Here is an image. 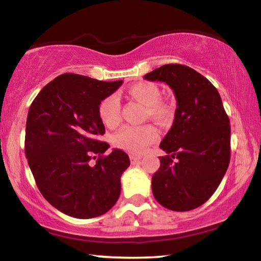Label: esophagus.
Segmentation results:
<instances>
[{
	"instance_id": "esophagus-1",
	"label": "esophagus",
	"mask_w": 261,
	"mask_h": 261,
	"mask_svg": "<svg viewBox=\"0 0 261 261\" xmlns=\"http://www.w3.org/2000/svg\"><path fill=\"white\" fill-rule=\"evenodd\" d=\"M140 156L139 155H135V154H131L130 155V161L132 165H135V163H138L140 161Z\"/></svg>"
}]
</instances>
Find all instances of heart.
Segmentation results:
<instances>
[{
	"label": "heart",
	"instance_id": "b5f03b06",
	"mask_svg": "<svg viewBox=\"0 0 261 261\" xmlns=\"http://www.w3.org/2000/svg\"><path fill=\"white\" fill-rule=\"evenodd\" d=\"M129 93L136 100L146 106V114L154 120L166 122L170 120L173 108L161 102L160 90L152 83H137L129 88ZM99 117L105 125L113 127L120 122L121 103L116 94L102 99L98 108ZM159 138L158 130L153 125L124 126L114 135L113 140L117 147L131 153H140Z\"/></svg>",
	"mask_w": 261,
	"mask_h": 261
}]
</instances>
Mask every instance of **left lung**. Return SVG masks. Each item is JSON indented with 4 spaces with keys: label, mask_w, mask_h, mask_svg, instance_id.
Masks as SVG:
<instances>
[{
    "label": "left lung",
    "mask_w": 261,
    "mask_h": 261,
    "mask_svg": "<svg viewBox=\"0 0 261 261\" xmlns=\"http://www.w3.org/2000/svg\"><path fill=\"white\" fill-rule=\"evenodd\" d=\"M174 91L177 108L161 141L167 153L152 177V191L168 210L187 212L210 199L230 161V122L208 79L182 64H166L144 76Z\"/></svg>",
    "instance_id": "obj_1"
}]
</instances>
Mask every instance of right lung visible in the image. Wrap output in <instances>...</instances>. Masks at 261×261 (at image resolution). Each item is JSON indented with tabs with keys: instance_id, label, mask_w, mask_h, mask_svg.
Segmentation results:
<instances>
[{
	"instance_id": "obj_1",
	"label": "right lung",
	"mask_w": 261,
	"mask_h": 261,
	"mask_svg": "<svg viewBox=\"0 0 261 261\" xmlns=\"http://www.w3.org/2000/svg\"><path fill=\"white\" fill-rule=\"evenodd\" d=\"M122 83L63 73L48 83L31 105L26 158L41 194L62 213L96 218L120 197L121 176L130 160L117 148L103 155L109 144L99 140L106 129L98 108Z\"/></svg>"
}]
</instances>
